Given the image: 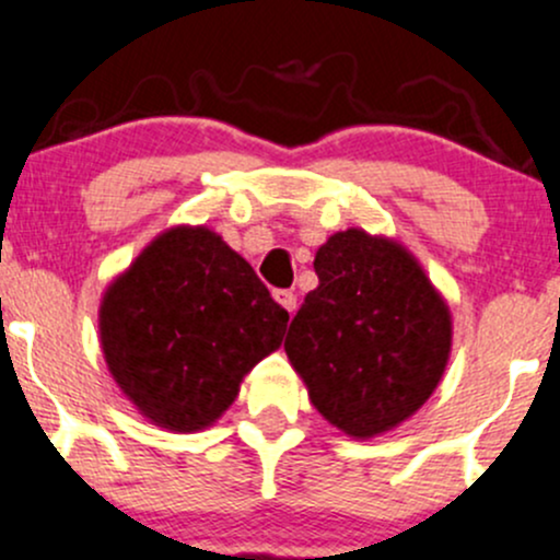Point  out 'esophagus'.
Segmentation results:
<instances>
[{"label":"esophagus","mask_w":560,"mask_h":560,"mask_svg":"<svg viewBox=\"0 0 560 560\" xmlns=\"http://www.w3.org/2000/svg\"><path fill=\"white\" fill-rule=\"evenodd\" d=\"M275 302H278L282 310H288L293 315V310H296V293L285 291V288H280V291H275Z\"/></svg>","instance_id":"obj_1"}]
</instances>
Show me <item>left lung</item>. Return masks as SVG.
<instances>
[{"instance_id": "8db88e82", "label": "left lung", "mask_w": 560, "mask_h": 560, "mask_svg": "<svg viewBox=\"0 0 560 560\" xmlns=\"http://www.w3.org/2000/svg\"><path fill=\"white\" fill-rule=\"evenodd\" d=\"M317 288L285 336L312 406L352 438L406 422L435 393L451 352V312L419 261L389 237L330 234Z\"/></svg>"}]
</instances>
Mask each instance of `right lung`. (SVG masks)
<instances>
[{"mask_svg":"<svg viewBox=\"0 0 560 560\" xmlns=\"http://www.w3.org/2000/svg\"><path fill=\"white\" fill-rule=\"evenodd\" d=\"M288 312L254 267L206 226H173L106 288L101 350L149 422L206 430L240 382L282 345Z\"/></svg>","mask_w":560,"mask_h":560,"instance_id":"1","label":"right lung"}]
</instances>
